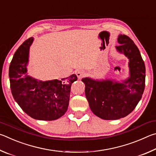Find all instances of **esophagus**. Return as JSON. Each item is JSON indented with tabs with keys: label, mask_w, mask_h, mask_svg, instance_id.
Instances as JSON below:
<instances>
[{
	"label": "esophagus",
	"mask_w": 156,
	"mask_h": 156,
	"mask_svg": "<svg viewBox=\"0 0 156 156\" xmlns=\"http://www.w3.org/2000/svg\"><path fill=\"white\" fill-rule=\"evenodd\" d=\"M84 72H83V71L82 70H80V71H78L77 73H76V76H77V77L78 78V79H80L83 77V76H84Z\"/></svg>",
	"instance_id": "esophagus-1"
}]
</instances>
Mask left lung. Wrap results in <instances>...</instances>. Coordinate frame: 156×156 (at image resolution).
I'll list each match as a JSON object with an SVG mask.
<instances>
[{
  "label": "left lung",
  "mask_w": 156,
  "mask_h": 156,
  "mask_svg": "<svg viewBox=\"0 0 156 156\" xmlns=\"http://www.w3.org/2000/svg\"><path fill=\"white\" fill-rule=\"evenodd\" d=\"M115 49L129 59V76L121 82L114 79L83 78L85 96L95 115L103 120H118L135 109L145 86V65L140 52L131 39L120 34Z\"/></svg>",
  "instance_id": "1"
}]
</instances>
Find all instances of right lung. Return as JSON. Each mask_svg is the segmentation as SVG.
Here are the masks:
<instances>
[{"label":"right lung","instance_id":"right-lung-1","mask_svg":"<svg viewBox=\"0 0 156 156\" xmlns=\"http://www.w3.org/2000/svg\"><path fill=\"white\" fill-rule=\"evenodd\" d=\"M31 37L15 52L9 69L10 87L15 101L30 117L40 120H54L68 109L72 84L76 74L61 80L42 81L28 75Z\"/></svg>","mask_w":156,"mask_h":156}]
</instances>
